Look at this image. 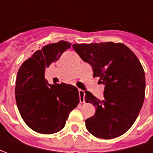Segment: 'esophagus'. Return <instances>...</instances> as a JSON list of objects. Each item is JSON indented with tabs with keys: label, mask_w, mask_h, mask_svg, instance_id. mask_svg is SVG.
<instances>
[{
	"label": "esophagus",
	"mask_w": 153,
	"mask_h": 153,
	"mask_svg": "<svg viewBox=\"0 0 153 153\" xmlns=\"http://www.w3.org/2000/svg\"><path fill=\"white\" fill-rule=\"evenodd\" d=\"M79 102L81 103L84 102V96H85V93L83 90H79Z\"/></svg>",
	"instance_id": "34e87169"
}]
</instances>
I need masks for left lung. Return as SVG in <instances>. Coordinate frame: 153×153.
I'll return each instance as SVG.
<instances>
[{
  "mask_svg": "<svg viewBox=\"0 0 153 153\" xmlns=\"http://www.w3.org/2000/svg\"><path fill=\"white\" fill-rule=\"evenodd\" d=\"M81 59L93 69V77L105 86L99 100L86 91L85 102L96 107L85 120L86 128L97 138L111 139L124 134L138 117L145 97V74L140 61L121 42L74 44Z\"/></svg>",
  "mask_w": 153,
  "mask_h": 153,
  "instance_id": "obj_1",
  "label": "left lung"
}]
</instances>
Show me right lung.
<instances>
[{
	"instance_id": "1",
	"label": "right lung",
	"mask_w": 153,
	"mask_h": 153,
	"mask_svg": "<svg viewBox=\"0 0 153 153\" xmlns=\"http://www.w3.org/2000/svg\"><path fill=\"white\" fill-rule=\"evenodd\" d=\"M71 43L60 41L38 50L19 67L15 82V99L22 119L35 132L51 134L65 125L70 111L79 103L76 87L49 84L45 70L57 61Z\"/></svg>"
}]
</instances>
